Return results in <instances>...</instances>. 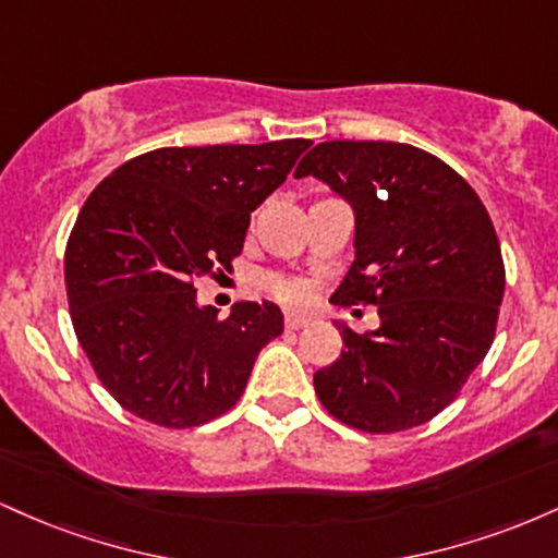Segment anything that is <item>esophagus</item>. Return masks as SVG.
Masks as SVG:
<instances>
[{"label": "esophagus", "instance_id": "esophagus-1", "mask_svg": "<svg viewBox=\"0 0 558 558\" xmlns=\"http://www.w3.org/2000/svg\"><path fill=\"white\" fill-rule=\"evenodd\" d=\"M306 325H310V317H304V315H288L286 317L288 330H301V328H306Z\"/></svg>", "mask_w": 558, "mask_h": 558}]
</instances>
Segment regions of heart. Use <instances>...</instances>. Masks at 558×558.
I'll return each instance as SVG.
<instances>
[{
    "mask_svg": "<svg viewBox=\"0 0 558 558\" xmlns=\"http://www.w3.org/2000/svg\"><path fill=\"white\" fill-rule=\"evenodd\" d=\"M265 288L288 306H301L310 301V288H306V283H301L296 278H286V275H270L265 280Z\"/></svg>",
    "mask_w": 558,
    "mask_h": 558,
    "instance_id": "heart-1",
    "label": "heart"
}]
</instances>
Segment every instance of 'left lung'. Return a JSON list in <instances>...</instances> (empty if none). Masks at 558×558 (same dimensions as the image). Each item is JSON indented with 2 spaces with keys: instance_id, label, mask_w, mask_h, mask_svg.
Instances as JSON below:
<instances>
[{
  "instance_id": "obj_1",
  "label": "left lung",
  "mask_w": 558,
  "mask_h": 558,
  "mask_svg": "<svg viewBox=\"0 0 558 558\" xmlns=\"http://www.w3.org/2000/svg\"><path fill=\"white\" fill-rule=\"evenodd\" d=\"M354 207L356 259L338 306H377L315 390L336 420L388 435L430 422L488 354L504 299V257L488 209L430 151L393 141H325L299 162Z\"/></svg>"
}]
</instances>
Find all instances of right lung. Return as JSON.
I'll list each match as a JSON object with an SVG mask.
<instances>
[{"label":"right lung","instance_id":"1","mask_svg":"<svg viewBox=\"0 0 558 558\" xmlns=\"http://www.w3.org/2000/svg\"><path fill=\"white\" fill-rule=\"evenodd\" d=\"M310 138L165 146L107 175L70 230V319L120 407L185 430L235 407L262 345L283 332L275 304L230 317L196 304V278L233 270L252 213L286 181Z\"/></svg>","mask_w":558,"mask_h":558}]
</instances>
